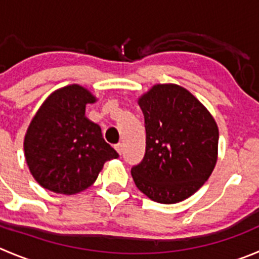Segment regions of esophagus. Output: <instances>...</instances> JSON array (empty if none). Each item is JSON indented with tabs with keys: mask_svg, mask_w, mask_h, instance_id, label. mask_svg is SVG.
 Masks as SVG:
<instances>
[{
	"mask_svg": "<svg viewBox=\"0 0 259 259\" xmlns=\"http://www.w3.org/2000/svg\"><path fill=\"white\" fill-rule=\"evenodd\" d=\"M115 151H117L119 155H122V152H123V144H117V145H115Z\"/></svg>",
	"mask_w": 259,
	"mask_h": 259,
	"instance_id": "esophagus-1",
	"label": "esophagus"
}]
</instances>
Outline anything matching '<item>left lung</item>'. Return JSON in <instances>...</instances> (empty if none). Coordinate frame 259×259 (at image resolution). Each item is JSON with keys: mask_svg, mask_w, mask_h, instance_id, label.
Segmentation results:
<instances>
[{"mask_svg": "<svg viewBox=\"0 0 259 259\" xmlns=\"http://www.w3.org/2000/svg\"><path fill=\"white\" fill-rule=\"evenodd\" d=\"M146 151L131 169L137 188L150 199L184 201L210 178L218 161L219 127L212 114L187 89L156 83L139 98Z\"/></svg>", "mask_w": 259, "mask_h": 259, "instance_id": "obj_1", "label": "left lung"}]
</instances>
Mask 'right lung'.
<instances>
[{
  "mask_svg": "<svg viewBox=\"0 0 259 259\" xmlns=\"http://www.w3.org/2000/svg\"><path fill=\"white\" fill-rule=\"evenodd\" d=\"M97 98L72 83L54 90L31 119L24 151L31 176L43 188L76 194L94 184L105 161L118 154L104 141L102 128L85 115Z\"/></svg>",
  "mask_w": 259,
  "mask_h": 259,
  "instance_id": "right-lung-1",
  "label": "right lung"
}]
</instances>
